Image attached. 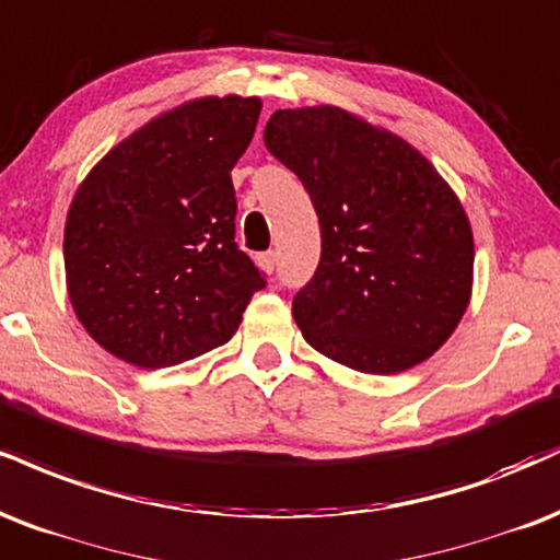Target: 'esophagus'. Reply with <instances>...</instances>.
<instances>
[{
    "mask_svg": "<svg viewBox=\"0 0 560 560\" xmlns=\"http://www.w3.org/2000/svg\"><path fill=\"white\" fill-rule=\"evenodd\" d=\"M258 266L262 268V271H268V273H273V268H276V253L273 250H268V253H260L258 258Z\"/></svg>",
    "mask_w": 560,
    "mask_h": 560,
    "instance_id": "obj_1",
    "label": "esophagus"
}]
</instances>
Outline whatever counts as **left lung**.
<instances>
[{
	"instance_id": "1",
	"label": "left lung",
	"mask_w": 560,
	"mask_h": 560,
	"mask_svg": "<svg viewBox=\"0 0 560 560\" xmlns=\"http://www.w3.org/2000/svg\"><path fill=\"white\" fill-rule=\"evenodd\" d=\"M266 148L298 174L320 224V260L294 294L310 347L360 373L428 360L472 289V229L425 156L336 106L281 109Z\"/></svg>"
}]
</instances>
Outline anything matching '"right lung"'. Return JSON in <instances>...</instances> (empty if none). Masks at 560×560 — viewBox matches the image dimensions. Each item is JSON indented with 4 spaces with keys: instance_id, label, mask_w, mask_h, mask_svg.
<instances>
[{
    "instance_id": "obj_1",
    "label": "right lung",
    "mask_w": 560,
    "mask_h": 560,
    "mask_svg": "<svg viewBox=\"0 0 560 560\" xmlns=\"http://www.w3.org/2000/svg\"><path fill=\"white\" fill-rule=\"evenodd\" d=\"M258 98H198L122 140L88 174L65 226L67 289L85 331L159 370L226 345L266 273L234 242L232 170Z\"/></svg>"
}]
</instances>
